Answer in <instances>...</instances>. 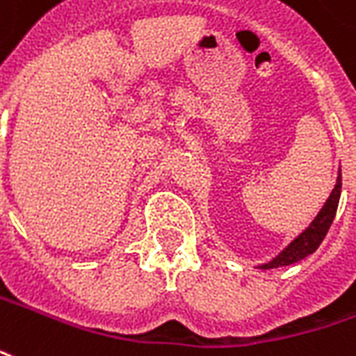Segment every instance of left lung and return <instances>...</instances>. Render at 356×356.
Here are the masks:
<instances>
[{
    "instance_id": "8db88e82",
    "label": "left lung",
    "mask_w": 356,
    "mask_h": 356,
    "mask_svg": "<svg viewBox=\"0 0 356 356\" xmlns=\"http://www.w3.org/2000/svg\"><path fill=\"white\" fill-rule=\"evenodd\" d=\"M339 194H341V173L338 175L336 186H334V191L330 192L326 204L323 205V209L318 211V215L315 217V220H313L312 225L307 226L294 241H291L289 247H285L283 251L279 252L275 259L270 260L268 264L259 266V268H262V270H272V268H279V266L296 264L300 260H304L307 254H312V252L317 251V247L321 245V241L325 239L326 232H328V228L332 225L334 217H336V211H338L339 204Z\"/></svg>"
}]
</instances>
